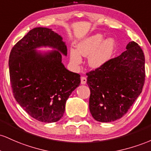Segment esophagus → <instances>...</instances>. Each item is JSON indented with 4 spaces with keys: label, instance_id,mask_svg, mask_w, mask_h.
<instances>
[{
    "label": "esophagus",
    "instance_id": "esophagus-1",
    "mask_svg": "<svg viewBox=\"0 0 151 151\" xmlns=\"http://www.w3.org/2000/svg\"><path fill=\"white\" fill-rule=\"evenodd\" d=\"M81 84H86V82H87V78H86V77H85V76H81Z\"/></svg>",
    "mask_w": 151,
    "mask_h": 151
}]
</instances>
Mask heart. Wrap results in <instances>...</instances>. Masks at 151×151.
Wrapping results in <instances>:
<instances>
[{
    "instance_id": "obj_1",
    "label": "heart",
    "mask_w": 151,
    "mask_h": 151,
    "mask_svg": "<svg viewBox=\"0 0 151 151\" xmlns=\"http://www.w3.org/2000/svg\"><path fill=\"white\" fill-rule=\"evenodd\" d=\"M102 34H95L83 39L78 44V50L71 48L70 61L73 65H79L83 56H88V63L91 67L98 68L103 66L113 56L116 48V41L113 38L103 40Z\"/></svg>"
}]
</instances>
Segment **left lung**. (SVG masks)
<instances>
[{
  "label": "left lung",
  "instance_id": "left-lung-1",
  "mask_svg": "<svg viewBox=\"0 0 151 151\" xmlns=\"http://www.w3.org/2000/svg\"><path fill=\"white\" fill-rule=\"evenodd\" d=\"M119 56L86 73L91 95L89 109L96 121H115L128 112L145 83V57L134 41Z\"/></svg>",
  "mask_w": 151,
  "mask_h": 151
}]
</instances>
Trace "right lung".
<instances>
[{
    "label": "right lung",
    "mask_w": 151,
    "mask_h": 151,
    "mask_svg": "<svg viewBox=\"0 0 151 151\" xmlns=\"http://www.w3.org/2000/svg\"><path fill=\"white\" fill-rule=\"evenodd\" d=\"M50 46L58 51L44 54L35 48ZM67 47L60 35L47 28L30 30L12 48L9 56L10 81L13 96L23 110L37 121H58L67 99L81 83V76L61 63Z\"/></svg>",
    "instance_id": "1"
}]
</instances>
